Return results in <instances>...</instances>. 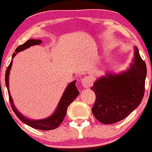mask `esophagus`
<instances>
[{"instance_id": "obj_1", "label": "esophagus", "mask_w": 152, "mask_h": 152, "mask_svg": "<svg viewBox=\"0 0 152 152\" xmlns=\"http://www.w3.org/2000/svg\"><path fill=\"white\" fill-rule=\"evenodd\" d=\"M93 78L90 77V76H86L83 78H82L81 83L82 86L84 88H89L93 85Z\"/></svg>"}]
</instances>
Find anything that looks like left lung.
<instances>
[{"label":"left lung","instance_id":"8db88e82","mask_svg":"<svg viewBox=\"0 0 152 152\" xmlns=\"http://www.w3.org/2000/svg\"><path fill=\"white\" fill-rule=\"evenodd\" d=\"M146 76V64L134 46V58L129 69L119 74L106 73L91 88L96 96L92 108L95 118L109 125L128 116L142 102Z\"/></svg>","mask_w":152,"mask_h":152}]
</instances>
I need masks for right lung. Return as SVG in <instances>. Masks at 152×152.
I'll use <instances>...</instances> for the list:
<instances>
[{"mask_svg":"<svg viewBox=\"0 0 152 152\" xmlns=\"http://www.w3.org/2000/svg\"><path fill=\"white\" fill-rule=\"evenodd\" d=\"M41 39H31L27 40L25 43L23 45H20L19 47H17L15 49V53H13L12 56V59L10 61V64L7 68L6 72H5V85H6L7 89H8L9 100H10V105H11L12 110L15 113V115L22 122L26 124L32 128L40 129V130H51V129H56L59 126L60 124L61 123L63 120L64 119V117L66 114V110L68 106L74 101L75 98H76L79 94V91H78L77 88L76 86V81H72L67 86L64 92L62 95L61 99L58 102L57 107L54 112L52 113L51 115L47 117L46 118L41 119V120H32V119L27 118L26 116L22 114L18 111V110L16 108L13 103V100L11 96H10V90H9V75H10V71L11 69L12 64V58L15 56L17 53L22 52L29 47L34 46L36 45H40L42 43Z\"/></svg>","mask_w":152,"mask_h":152,"instance_id":"1","label":"right lung"}]
</instances>
